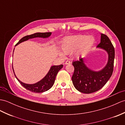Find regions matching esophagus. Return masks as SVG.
Instances as JSON below:
<instances>
[{
  "label": "esophagus",
  "instance_id": "1",
  "mask_svg": "<svg viewBox=\"0 0 125 125\" xmlns=\"http://www.w3.org/2000/svg\"><path fill=\"white\" fill-rule=\"evenodd\" d=\"M70 63H71V62L69 61H66L65 63V64H70Z\"/></svg>",
  "mask_w": 125,
  "mask_h": 125
}]
</instances>
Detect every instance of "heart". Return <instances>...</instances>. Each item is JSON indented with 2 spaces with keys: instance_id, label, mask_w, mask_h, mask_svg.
I'll return each mask as SVG.
<instances>
[{
  "instance_id": "b5f03b06",
  "label": "heart",
  "mask_w": 125,
  "mask_h": 125,
  "mask_svg": "<svg viewBox=\"0 0 125 125\" xmlns=\"http://www.w3.org/2000/svg\"><path fill=\"white\" fill-rule=\"evenodd\" d=\"M95 41L93 36L79 34L66 38L62 41L61 47L65 54L73 52L75 56L79 57L89 50L94 45ZM58 53L61 56H64V54L62 52L59 51Z\"/></svg>"
}]
</instances>
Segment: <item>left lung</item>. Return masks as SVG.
I'll return each instance as SVG.
<instances>
[{
  "label": "left lung",
  "instance_id": "obj_1",
  "mask_svg": "<svg viewBox=\"0 0 125 125\" xmlns=\"http://www.w3.org/2000/svg\"><path fill=\"white\" fill-rule=\"evenodd\" d=\"M101 42L97 46L105 51L108 55V60L106 65L99 71H94L87 66L84 59L73 61L72 65L74 71L72 77V81L74 87L81 93L90 94L102 88L111 77L114 70L115 48L106 35L101 33Z\"/></svg>",
  "mask_w": 125,
  "mask_h": 125
}]
</instances>
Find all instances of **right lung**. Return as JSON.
<instances>
[{
	"label": "right lung",
	"mask_w": 125,
	"mask_h": 125,
	"mask_svg": "<svg viewBox=\"0 0 125 125\" xmlns=\"http://www.w3.org/2000/svg\"><path fill=\"white\" fill-rule=\"evenodd\" d=\"M52 34V32H45V33H41V32H37L35 33H33L31 35H29L23 37L22 39L20 40V41L16 43L15 45L17 46V45L20 44V43L22 42H24L27 40L34 38H47L49 37H50ZM63 65L61 64L59 65H53L52 66L50 69H49V71L47 74L43 77L42 79L39 81L33 84H28L22 82L20 81L18 78H17L16 75L14 72V69L13 68V70L14 72V75L16 77L17 80L19 81V83L21 84L22 86L24 87L25 88L29 90L31 92H34V93H42L48 91L53 86L55 80V78L56 75L59 71L63 67Z\"/></svg>",
	"instance_id": "add662e5"
}]
</instances>
